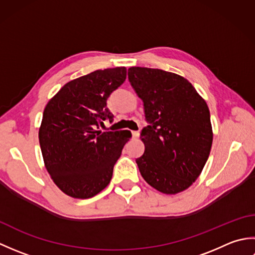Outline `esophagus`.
<instances>
[{
	"instance_id": "obj_1",
	"label": "esophagus",
	"mask_w": 255,
	"mask_h": 255,
	"mask_svg": "<svg viewBox=\"0 0 255 255\" xmlns=\"http://www.w3.org/2000/svg\"><path fill=\"white\" fill-rule=\"evenodd\" d=\"M139 131H132V137H133V139H137L138 137H139Z\"/></svg>"
}]
</instances>
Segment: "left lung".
I'll return each instance as SVG.
<instances>
[{
	"instance_id": "obj_1",
	"label": "left lung",
	"mask_w": 255,
	"mask_h": 255,
	"mask_svg": "<svg viewBox=\"0 0 255 255\" xmlns=\"http://www.w3.org/2000/svg\"><path fill=\"white\" fill-rule=\"evenodd\" d=\"M128 79L143 102L148 126L136 160L144 181L164 194L185 191L197 180L213 144L209 108L186 79L160 69L131 67Z\"/></svg>"
}]
</instances>
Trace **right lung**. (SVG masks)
<instances>
[{
	"mask_svg": "<svg viewBox=\"0 0 255 255\" xmlns=\"http://www.w3.org/2000/svg\"><path fill=\"white\" fill-rule=\"evenodd\" d=\"M127 69L96 70L70 81L48 102L39 128L46 169L56 185L74 198H91L110 184L128 130L101 131L113 122L107 99L126 80Z\"/></svg>",
	"mask_w": 255,
	"mask_h": 255,
	"instance_id": "right-lung-1",
	"label": "right lung"
}]
</instances>
